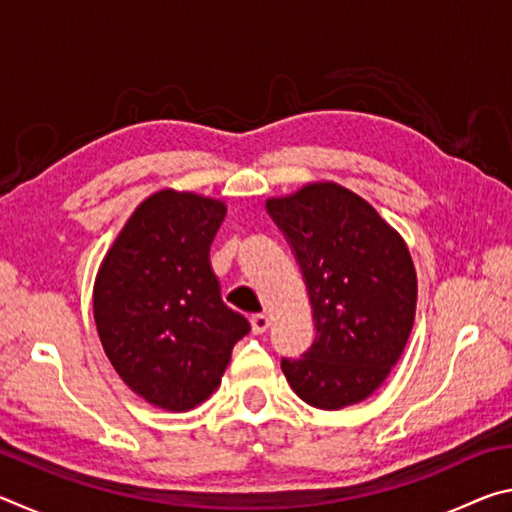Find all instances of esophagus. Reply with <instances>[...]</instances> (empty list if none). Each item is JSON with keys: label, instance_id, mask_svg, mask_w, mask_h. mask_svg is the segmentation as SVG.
Here are the masks:
<instances>
[{"label": "esophagus", "instance_id": "1", "mask_svg": "<svg viewBox=\"0 0 512 512\" xmlns=\"http://www.w3.org/2000/svg\"><path fill=\"white\" fill-rule=\"evenodd\" d=\"M250 327H253V334H264L268 327V316L266 314H253L250 316Z\"/></svg>", "mask_w": 512, "mask_h": 512}]
</instances>
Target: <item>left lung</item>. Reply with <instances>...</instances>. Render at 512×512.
Listing matches in <instances>:
<instances>
[{
    "instance_id": "8db88e82",
    "label": "left lung",
    "mask_w": 512,
    "mask_h": 512,
    "mask_svg": "<svg viewBox=\"0 0 512 512\" xmlns=\"http://www.w3.org/2000/svg\"><path fill=\"white\" fill-rule=\"evenodd\" d=\"M300 266L316 336L282 370L323 411L366 400L409 341L418 280L404 239L350 189L307 185L266 203Z\"/></svg>"
}]
</instances>
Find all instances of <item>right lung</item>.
<instances>
[{
    "instance_id": "obj_1",
    "label": "right lung",
    "mask_w": 512,
    "mask_h": 512,
    "mask_svg": "<svg viewBox=\"0 0 512 512\" xmlns=\"http://www.w3.org/2000/svg\"><path fill=\"white\" fill-rule=\"evenodd\" d=\"M225 205L189 192L153 194L108 250L94 282L99 339L146 402L189 411L219 386L250 323L221 300L210 246Z\"/></svg>"
}]
</instances>
